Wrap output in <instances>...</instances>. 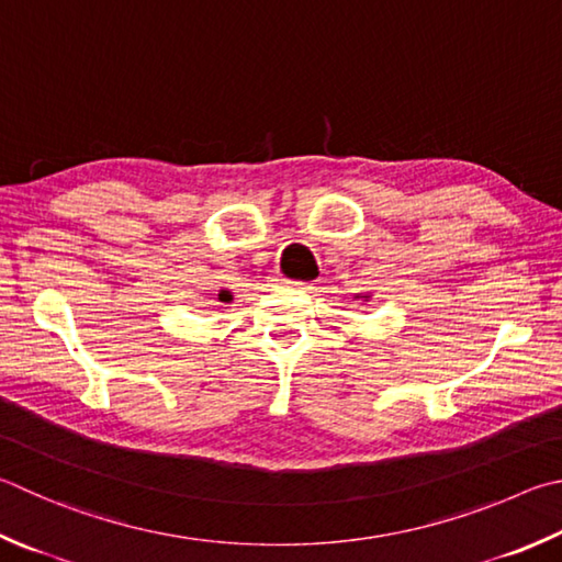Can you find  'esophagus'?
I'll list each match as a JSON object with an SVG mask.
<instances>
[{
  "mask_svg": "<svg viewBox=\"0 0 562 562\" xmlns=\"http://www.w3.org/2000/svg\"><path fill=\"white\" fill-rule=\"evenodd\" d=\"M278 284H280V288H292V290H307V282H300V280H284V278H278Z\"/></svg>",
  "mask_w": 562,
  "mask_h": 562,
  "instance_id": "esophagus-1",
  "label": "esophagus"
}]
</instances>
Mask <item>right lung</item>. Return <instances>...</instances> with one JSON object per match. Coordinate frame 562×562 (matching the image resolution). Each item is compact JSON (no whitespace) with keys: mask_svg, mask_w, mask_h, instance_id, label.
Returning <instances> with one entry per match:
<instances>
[{"mask_svg":"<svg viewBox=\"0 0 562 562\" xmlns=\"http://www.w3.org/2000/svg\"><path fill=\"white\" fill-rule=\"evenodd\" d=\"M218 300H221V302H231V300H233V294H231V292H226V290H221Z\"/></svg>","mask_w":562,"mask_h":562,"instance_id":"1","label":"right lung"}]
</instances>
